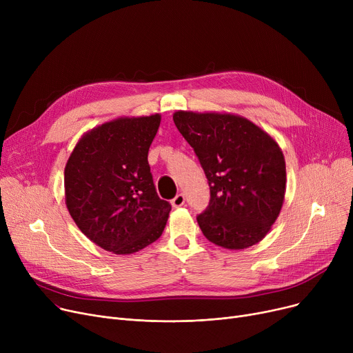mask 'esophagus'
Instances as JSON below:
<instances>
[{"mask_svg":"<svg viewBox=\"0 0 353 353\" xmlns=\"http://www.w3.org/2000/svg\"><path fill=\"white\" fill-rule=\"evenodd\" d=\"M184 201H186V197H184L183 193H179V194H176V197L172 200V205H173V208H180V206L184 205Z\"/></svg>","mask_w":353,"mask_h":353,"instance_id":"34e87169","label":"esophagus"}]
</instances>
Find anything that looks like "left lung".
I'll use <instances>...</instances> for the list:
<instances>
[{
	"label": "left lung",
	"instance_id": "left-lung-1",
	"mask_svg": "<svg viewBox=\"0 0 353 353\" xmlns=\"http://www.w3.org/2000/svg\"><path fill=\"white\" fill-rule=\"evenodd\" d=\"M174 124L205 170L210 201L197 223L212 243L246 249L281 213L286 165L277 143L252 121L219 113L177 111Z\"/></svg>",
	"mask_w": 353,
	"mask_h": 353
}]
</instances>
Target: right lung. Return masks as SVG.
Wrapping results in <instances>:
<instances>
[{"label": "right lung", "mask_w": 353, "mask_h": 353, "mask_svg": "<svg viewBox=\"0 0 353 353\" xmlns=\"http://www.w3.org/2000/svg\"><path fill=\"white\" fill-rule=\"evenodd\" d=\"M160 116L117 119L88 132L64 170L65 205L97 246L130 254L161 236L172 210L157 196L148 148Z\"/></svg>", "instance_id": "obj_1"}]
</instances>
